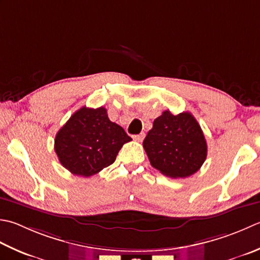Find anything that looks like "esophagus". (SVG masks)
<instances>
[{"mask_svg": "<svg viewBox=\"0 0 260 260\" xmlns=\"http://www.w3.org/2000/svg\"><path fill=\"white\" fill-rule=\"evenodd\" d=\"M144 136H145L144 133H141V134H139V135H134L133 139H134L135 141H137V142H142V141H143V139H144Z\"/></svg>", "mask_w": 260, "mask_h": 260, "instance_id": "esophagus-1", "label": "esophagus"}]
</instances>
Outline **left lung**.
Listing matches in <instances>:
<instances>
[{
    "label": "left lung",
    "mask_w": 260,
    "mask_h": 260,
    "mask_svg": "<svg viewBox=\"0 0 260 260\" xmlns=\"http://www.w3.org/2000/svg\"><path fill=\"white\" fill-rule=\"evenodd\" d=\"M143 147L151 166L175 179L194 175L207 155L204 134L190 113L164 111L154 119Z\"/></svg>",
    "instance_id": "left-lung-1"
}]
</instances>
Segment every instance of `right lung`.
I'll use <instances>...</instances> for the list:
<instances>
[{
    "instance_id": "obj_1",
    "label": "right lung",
    "mask_w": 260,
    "mask_h": 260,
    "mask_svg": "<svg viewBox=\"0 0 260 260\" xmlns=\"http://www.w3.org/2000/svg\"><path fill=\"white\" fill-rule=\"evenodd\" d=\"M129 141L123 127L109 120L106 108L84 106L57 132L54 147L64 168L75 176L90 177L114 164Z\"/></svg>"
}]
</instances>
